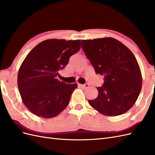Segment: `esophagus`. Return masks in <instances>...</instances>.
Returning a JSON list of instances; mask_svg holds the SVG:
<instances>
[{
	"label": "esophagus",
	"instance_id": "esophagus-1",
	"mask_svg": "<svg viewBox=\"0 0 155 155\" xmlns=\"http://www.w3.org/2000/svg\"><path fill=\"white\" fill-rule=\"evenodd\" d=\"M79 85L81 87L83 88H88V87H89V85H88V83L84 84V85H81V84H79Z\"/></svg>",
	"mask_w": 155,
	"mask_h": 155
}]
</instances>
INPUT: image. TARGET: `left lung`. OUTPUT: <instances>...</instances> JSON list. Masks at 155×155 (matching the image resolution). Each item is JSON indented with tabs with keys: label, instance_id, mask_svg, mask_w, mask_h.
I'll return each mask as SVG.
<instances>
[{
	"label": "left lung",
	"instance_id": "left-lung-1",
	"mask_svg": "<svg viewBox=\"0 0 155 155\" xmlns=\"http://www.w3.org/2000/svg\"><path fill=\"white\" fill-rule=\"evenodd\" d=\"M81 47L96 74L104 77L98 96L88 104L100 113L124 114L137 101L142 77L135 56L126 46L112 37L81 40Z\"/></svg>",
	"mask_w": 155,
	"mask_h": 155
}]
</instances>
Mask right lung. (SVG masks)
<instances>
[{
	"label": "right lung",
	"mask_w": 155,
	"mask_h": 155,
	"mask_svg": "<svg viewBox=\"0 0 155 155\" xmlns=\"http://www.w3.org/2000/svg\"><path fill=\"white\" fill-rule=\"evenodd\" d=\"M80 48L79 39H47L26 55L18 70L17 85L23 104L32 114L51 118L68 106L78 85L60 81L57 77Z\"/></svg>",
	"instance_id": "right-lung-1"
}]
</instances>
